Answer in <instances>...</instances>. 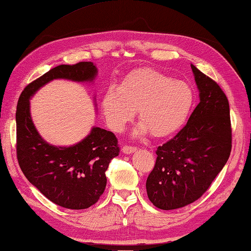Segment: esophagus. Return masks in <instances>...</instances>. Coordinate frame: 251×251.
<instances>
[{"mask_svg": "<svg viewBox=\"0 0 251 251\" xmlns=\"http://www.w3.org/2000/svg\"><path fill=\"white\" fill-rule=\"evenodd\" d=\"M121 150L125 154H131V153H133V152H135V151H137V148L130 147V146H125Z\"/></svg>", "mask_w": 251, "mask_h": 251, "instance_id": "34e87169", "label": "esophagus"}]
</instances>
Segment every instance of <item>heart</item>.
Listing matches in <instances>:
<instances>
[{
  "mask_svg": "<svg viewBox=\"0 0 251 251\" xmlns=\"http://www.w3.org/2000/svg\"><path fill=\"white\" fill-rule=\"evenodd\" d=\"M194 103V92L183 81L151 69L129 73L118 87H110L101 101L105 121L121 132L138 110L140 126L137 134L148 130L153 137L175 133L186 122Z\"/></svg>",
  "mask_w": 251,
  "mask_h": 251,
  "instance_id": "1",
  "label": "heart"
}]
</instances>
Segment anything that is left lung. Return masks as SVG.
Wrapping results in <instances>:
<instances>
[{
  "label": "left lung",
  "mask_w": 251,
  "mask_h": 251,
  "mask_svg": "<svg viewBox=\"0 0 251 251\" xmlns=\"http://www.w3.org/2000/svg\"><path fill=\"white\" fill-rule=\"evenodd\" d=\"M199 104L187 125L158 147L157 161L147 179L149 200L162 210L192 203L210 187L231 151L229 102L210 77L191 64Z\"/></svg>",
  "instance_id": "1"
}]
</instances>
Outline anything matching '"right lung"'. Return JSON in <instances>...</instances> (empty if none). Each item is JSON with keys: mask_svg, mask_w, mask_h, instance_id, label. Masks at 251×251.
I'll return each instance as SVG.
<instances>
[{"mask_svg": "<svg viewBox=\"0 0 251 251\" xmlns=\"http://www.w3.org/2000/svg\"><path fill=\"white\" fill-rule=\"evenodd\" d=\"M97 75L98 69L93 62L57 65L25 87L16 106V153L20 168L49 200L75 210L91 207L104 192L105 171L111 160L119 155L116 135L93 126L87 137L75 145H51L41 137L32 121L30 100L53 80L90 83Z\"/></svg>", "mask_w": 251, "mask_h": 251, "instance_id": "right-lung-1", "label": "right lung"}]
</instances>
